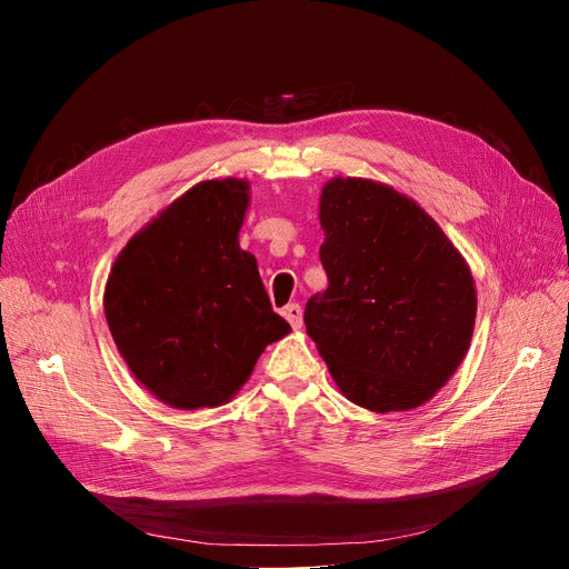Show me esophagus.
Wrapping results in <instances>:
<instances>
[{"instance_id":"esophagus-1","label":"esophagus","mask_w":569,"mask_h":569,"mask_svg":"<svg viewBox=\"0 0 569 569\" xmlns=\"http://www.w3.org/2000/svg\"><path fill=\"white\" fill-rule=\"evenodd\" d=\"M283 318L292 325V330H300V327H302V307L300 305H288L283 309Z\"/></svg>"}]
</instances>
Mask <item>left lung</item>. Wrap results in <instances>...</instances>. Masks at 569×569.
Segmentation results:
<instances>
[{"mask_svg": "<svg viewBox=\"0 0 569 569\" xmlns=\"http://www.w3.org/2000/svg\"><path fill=\"white\" fill-rule=\"evenodd\" d=\"M320 226L330 286L307 302V335L352 403L422 406L470 346L477 295L466 260L420 204L369 179L327 182Z\"/></svg>", "mask_w": 569, "mask_h": 569, "instance_id": "left-lung-1", "label": "left lung"}]
</instances>
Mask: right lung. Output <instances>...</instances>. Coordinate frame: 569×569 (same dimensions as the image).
Wrapping results in <instances>:
<instances>
[{
    "mask_svg": "<svg viewBox=\"0 0 569 569\" xmlns=\"http://www.w3.org/2000/svg\"><path fill=\"white\" fill-rule=\"evenodd\" d=\"M242 179H209L177 198L119 253L103 309L133 376L179 410L226 403L267 343L290 332L272 311L253 253L237 232Z\"/></svg>",
    "mask_w": 569,
    "mask_h": 569,
    "instance_id": "add662e5",
    "label": "right lung"
}]
</instances>
